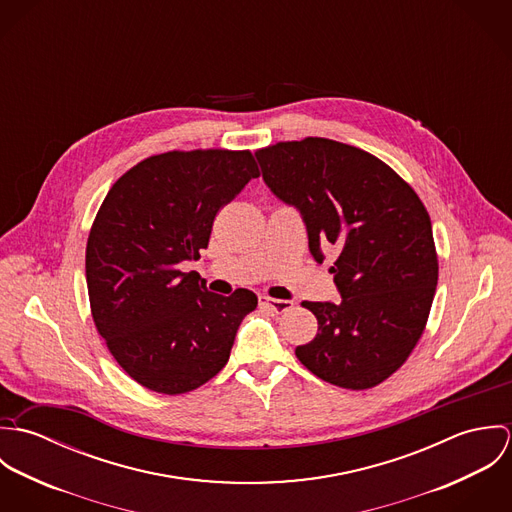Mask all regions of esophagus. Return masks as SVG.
<instances>
[{"label":"esophagus","instance_id":"esophagus-1","mask_svg":"<svg viewBox=\"0 0 512 512\" xmlns=\"http://www.w3.org/2000/svg\"><path fill=\"white\" fill-rule=\"evenodd\" d=\"M260 305L274 313H286L293 307L292 301H288V299H274V297H266V295L260 297Z\"/></svg>","mask_w":512,"mask_h":512}]
</instances>
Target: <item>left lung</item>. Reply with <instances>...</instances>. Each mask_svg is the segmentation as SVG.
<instances>
[{
  "label": "left lung",
  "mask_w": 512,
  "mask_h": 512,
  "mask_svg": "<svg viewBox=\"0 0 512 512\" xmlns=\"http://www.w3.org/2000/svg\"><path fill=\"white\" fill-rule=\"evenodd\" d=\"M272 193L305 222L309 250H339L331 274L341 303L303 301L317 335L295 349L325 382L366 390L404 365L418 345L438 286L432 220L416 191L384 161L327 138L256 151Z\"/></svg>",
  "instance_id": "1"
}]
</instances>
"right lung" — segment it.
<instances>
[{
    "label": "right lung",
    "mask_w": 512,
    "mask_h": 512,
    "mask_svg": "<svg viewBox=\"0 0 512 512\" xmlns=\"http://www.w3.org/2000/svg\"><path fill=\"white\" fill-rule=\"evenodd\" d=\"M248 149L151 155L108 191L86 242L94 325L138 384L191 392L228 363L242 319L258 297L211 293L183 260H199L220 209L258 177Z\"/></svg>",
    "instance_id": "obj_1"
}]
</instances>
